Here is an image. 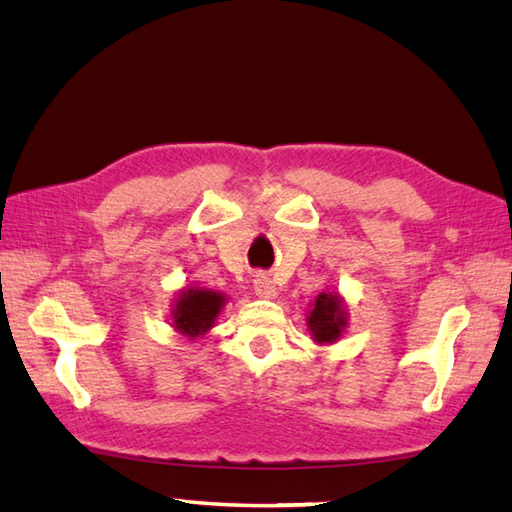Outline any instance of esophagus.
<instances>
[{
	"instance_id": "obj_1",
	"label": "esophagus",
	"mask_w": 512,
	"mask_h": 512,
	"mask_svg": "<svg viewBox=\"0 0 512 512\" xmlns=\"http://www.w3.org/2000/svg\"><path fill=\"white\" fill-rule=\"evenodd\" d=\"M255 295H259V297H264V299H273L275 295H277V288H275V282L273 279H270L268 275H264V273H259V275H255Z\"/></svg>"
}]
</instances>
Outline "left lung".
Wrapping results in <instances>:
<instances>
[{
	"mask_svg": "<svg viewBox=\"0 0 512 512\" xmlns=\"http://www.w3.org/2000/svg\"><path fill=\"white\" fill-rule=\"evenodd\" d=\"M308 326L317 342H335L344 328V308L337 295H319L310 313Z\"/></svg>",
	"mask_w": 512,
	"mask_h": 512,
	"instance_id": "left-lung-1",
	"label": "left lung"
}]
</instances>
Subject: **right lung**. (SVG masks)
Here are the masks:
<instances>
[{
	"label": "right lung",
	"instance_id": "1",
	"mask_svg": "<svg viewBox=\"0 0 512 512\" xmlns=\"http://www.w3.org/2000/svg\"><path fill=\"white\" fill-rule=\"evenodd\" d=\"M224 297L206 288L184 290L175 306V328L182 333L195 337L202 335L215 324Z\"/></svg>",
	"mask_w": 512,
	"mask_h": 512
}]
</instances>
